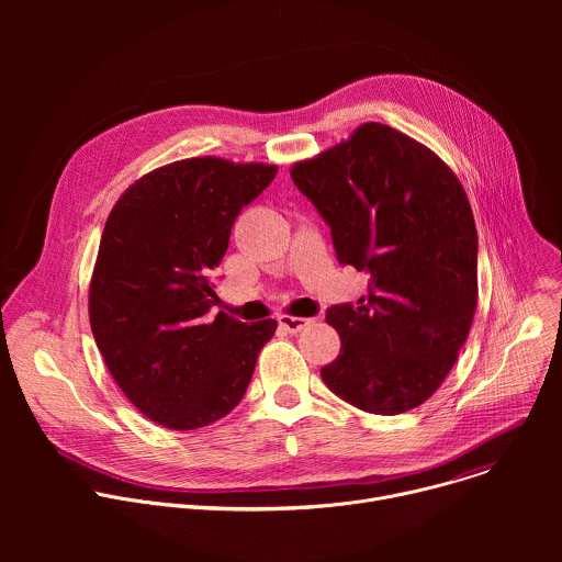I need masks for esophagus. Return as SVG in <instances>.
<instances>
[{
	"instance_id": "esophagus-1",
	"label": "esophagus",
	"mask_w": 562,
	"mask_h": 562,
	"mask_svg": "<svg viewBox=\"0 0 562 562\" xmlns=\"http://www.w3.org/2000/svg\"><path fill=\"white\" fill-rule=\"evenodd\" d=\"M278 323H280V327H282L284 331L297 334V331H302V329L311 323V319H306V317H295V315H280Z\"/></svg>"
}]
</instances>
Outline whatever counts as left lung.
Returning <instances> with one entry per match:
<instances>
[{"label": "left lung", "instance_id": "8db88e82", "mask_svg": "<svg viewBox=\"0 0 562 562\" xmlns=\"http://www.w3.org/2000/svg\"><path fill=\"white\" fill-rule=\"evenodd\" d=\"M291 180L331 228L338 262L371 276L358 304L327 308L342 347L319 375L369 414L423 405L451 371L477 300V233L458 178L416 139L362 124Z\"/></svg>", "mask_w": 562, "mask_h": 562}]
</instances>
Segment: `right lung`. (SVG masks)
Returning a JSON list of instances; mask_svg holds the SVG:
<instances>
[{
    "label": "right lung",
    "mask_w": 562,
    "mask_h": 562,
    "mask_svg": "<svg viewBox=\"0 0 562 562\" xmlns=\"http://www.w3.org/2000/svg\"><path fill=\"white\" fill-rule=\"evenodd\" d=\"M276 173L217 157L182 159L135 182L106 220L91 329L117 386L157 425L191 431L233 412L276 334V319L209 315L233 222Z\"/></svg>",
    "instance_id": "right-lung-1"
}]
</instances>
